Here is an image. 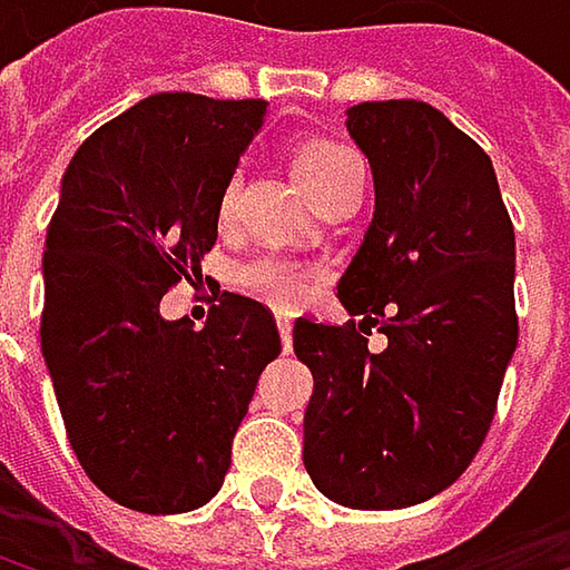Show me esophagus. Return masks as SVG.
<instances>
[{
    "label": "esophagus",
    "instance_id": "esophagus-1",
    "mask_svg": "<svg viewBox=\"0 0 570 570\" xmlns=\"http://www.w3.org/2000/svg\"><path fill=\"white\" fill-rule=\"evenodd\" d=\"M277 330H281V343H284V353H289L293 346V323L286 316H277Z\"/></svg>",
    "mask_w": 570,
    "mask_h": 570
}]
</instances>
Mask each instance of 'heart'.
Instances as JSON below:
<instances>
[{
  "instance_id": "b5f03b06",
  "label": "heart",
  "mask_w": 570,
  "mask_h": 570,
  "mask_svg": "<svg viewBox=\"0 0 570 570\" xmlns=\"http://www.w3.org/2000/svg\"><path fill=\"white\" fill-rule=\"evenodd\" d=\"M289 161H293L296 180L316 200V207L326 197H333L336 190H343L346 184L363 177L360 155L340 141H330V138H306V141L293 145ZM237 190H240V174H230V180L224 184V194H220V214L224 217L234 214ZM313 281H316V271L309 264L289 261L281 254H261V257L237 267V286H244L247 293H254V296H261L281 309L296 306L306 296Z\"/></svg>"
}]
</instances>
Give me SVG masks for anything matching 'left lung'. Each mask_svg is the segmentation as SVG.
Segmentation results:
<instances>
[{"instance_id": "obj_1", "label": "left lung", "mask_w": 570, "mask_h": 570, "mask_svg": "<svg viewBox=\"0 0 570 570\" xmlns=\"http://www.w3.org/2000/svg\"><path fill=\"white\" fill-rule=\"evenodd\" d=\"M346 128L376 210L336 286L353 320L293 323L313 373L303 465L326 499L386 512L449 489L489 435L518 346L514 227L489 155L432 105L363 101Z\"/></svg>"}]
</instances>
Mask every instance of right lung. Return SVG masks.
I'll use <instances>...</instances> for the list:
<instances>
[{"label":"right lung","instance_id":"add662e5","mask_svg":"<svg viewBox=\"0 0 570 570\" xmlns=\"http://www.w3.org/2000/svg\"><path fill=\"white\" fill-rule=\"evenodd\" d=\"M267 101L161 91L101 125L61 177L46 234L42 356L85 475L118 505H207L257 380L281 356L274 313L220 293L207 323L158 303L200 277L220 194Z\"/></svg>","mask_w":570,"mask_h":570}]
</instances>
